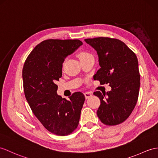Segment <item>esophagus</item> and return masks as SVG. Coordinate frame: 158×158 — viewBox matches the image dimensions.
I'll use <instances>...</instances> for the list:
<instances>
[{
	"label": "esophagus",
	"mask_w": 158,
	"mask_h": 158,
	"mask_svg": "<svg viewBox=\"0 0 158 158\" xmlns=\"http://www.w3.org/2000/svg\"><path fill=\"white\" fill-rule=\"evenodd\" d=\"M92 93L90 92H84V96H85V97H86V98H90V97H92Z\"/></svg>",
	"instance_id": "esophagus-1"
}]
</instances>
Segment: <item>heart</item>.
<instances>
[{"instance_id": "1", "label": "heart", "mask_w": 158, "mask_h": 158, "mask_svg": "<svg viewBox=\"0 0 158 158\" xmlns=\"http://www.w3.org/2000/svg\"><path fill=\"white\" fill-rule=\"evenodd\" d=\"M89 56H90V53L86 52H80V53H78V58H79V60H80V61L86 58V57H88Z\"/></svg>"}]
</instances>
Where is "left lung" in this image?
I'll list each match as a JSON object with an SVG mask.
<instances>
[{
  "label": "left lung",
  "mask_w": 158,
  "mask_h": 158,
  "mask_svg": "<svg viewBox=\"0 0 158 158\" xmlns=\"http://www.w3.org/2000/svg\"><path fill=\"white\" fill-rule=\"evenodd\" d=\"M98 56L101 68L94 79L102 84H109L111 90L94 94L101 100L97 114L102 123H121L132 113L137 102L140 75L136 55L123 42L109 37L84 40Z\"/></svg>",
  "instance_id": "left-lung-1"
}]
</instances>
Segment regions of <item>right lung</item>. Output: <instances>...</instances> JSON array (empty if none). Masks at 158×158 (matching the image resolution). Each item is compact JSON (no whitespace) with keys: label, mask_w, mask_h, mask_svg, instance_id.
<instances>
[{"label":"right lung","mask_w":158,"mask_h":158,"mask_svg":"<svg viewBox=\"0 0 158 158\" xmlns=\"http://www.w3.org/2000/svg\"><path fill=\"white\" fill-rule=\"evenodd\" d=\"M82 42L78 40H48L41 42L27 58L22 76L25 98L44 127L64 136L77 128L85 97L74 92L69 100L57 94L56 84L62 75V64Z\"/></svg>","instance_id":"right-lung-1"}]
</instances>
